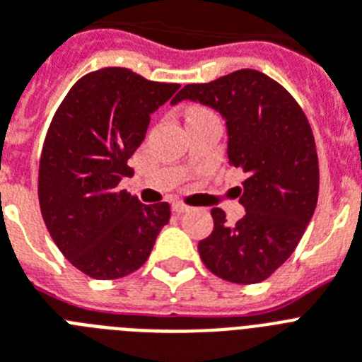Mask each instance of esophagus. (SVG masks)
Masks as SVG:
<instances>
[{
	"label": "esophagus",
	"mask_w": 362,
	"mask_h": 362,
	"mask_svg": "<svg viewBox=\"0 0 362 362\" xmlns=\"http://www.w3.org/2000/svg\"><path fill=\"white\" fill-rule=\"evenodd\" d=\"M172 211L177 214H183V213H188V211H190V207H187V205H183V203L175 202V203H172Z\"/></svg>",
	"instance_id": "esophagus-1"
}]
</instances>
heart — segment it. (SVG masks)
Segmentation results:
<instances>
[{
  "instance_id": "1",
  "label": "heart",
  "mask_w": 362,
  "mask_h": 362,
  "mask_svg": "<svg viewBox=\"0 0 362 362\" xmlns=\"http://www.w3.org/2000/svg\"><path fill=\"white\" fill-rule=\"evenodd\" d=\"M199 112H205V110H203V109H199V107H192V109H188V116L199 115Z\"/></svg>"
}]
</instances>
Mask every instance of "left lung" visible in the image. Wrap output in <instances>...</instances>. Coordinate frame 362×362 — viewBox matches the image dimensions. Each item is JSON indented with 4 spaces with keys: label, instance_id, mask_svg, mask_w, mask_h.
<instances>
[{
    "label": "left lung",
    "instance_id": "left-lung-1",
    "mask_svg": "<svg viewBox=\"0 0 362 362\" xmlns=\"http://www.w3.org/2000/svg\"><path fill=\"white\" fill-rule=\"evenodd\" d=\"M183 100L220 112L229 163L247 174L237 187L246 214L229 223L214 207V229L199 240V257L226 281H262L292 255L318 202V155L309 122L279 83L257 70L187 85L172 105Z\"/></svg>",
    "mask_w": 362,
    "mask_h": 362
}]
</instances>
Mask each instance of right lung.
<instances>
[{"label": "right lung", "instance_id": "add662e5", "mask_svg": "<svg viewBox=\"0 0 362 362\" xmlns=\"http://www.w3.org/2000/svg\"><path fill=\"white\" fill-rule=\"evenodd\" d=\"M177 90V83L103 68L81 77L53 116L38 170L42 218L86 276L118 279L139 270L168 223V203L144 205L118 185L133 175L127 160L151 115Z\"/></svg>", "mask_w": 362, "mask_h": 362}]
</instances>
